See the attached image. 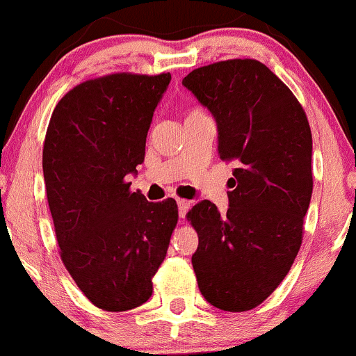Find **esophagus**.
<instances>
[{
  "label": "esophagus",
  "instance_id": "34e87169",
  "mask_svg": "<svg viewBox=\"0 0 356 356\" xmlns=\"http://www.w3.org/2000/svg\"><path fill=\"white\" fill-rule=\"evenodd\" d=\"M177 206H179V218H186L187 211H189L191 202L186 201V199H177Z\"/></svg>",
  "mask_w": 356,
  "mask_h": 356
}]
</instances>
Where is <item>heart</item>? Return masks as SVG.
<instances>
[{
    "mask_svg": "<svg viewBox=\"0 0 356 356\" xmlns=\"http://www.w3.org/2000/svg\"><path fill=\"white\" fill-rule=\"evenodd\" d=\"M195 112H201V110H197V108H194V110H192V112H191V113H195ZM191 113H189V115H191Z\"/></svg>",
    "mask_w": 356,
    "mask_h": 356,
    "instance_id": "b5f03b06",
    "label": "heart"
}]
</instances>
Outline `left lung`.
I'll return each instance as SVG.
<instances>
[{
  "instance_id": "left-lung-1",
  "label": "left lung",
  "mask_w": 356,
  "mask_h": 356,
  "mask_svg": "<svg viewBox=\"0 0 356 356\" xmlns=\"http://www.w3.org/2000/svg\"><path fill=\"white\" fill-rule=\"evenodd\" d=\"M182 85L218 124V152L236 161L229 209L201 201L187 212L199 246L192 268L207 303L248 312L291 269L313 192V138L293 92L251 58L192 70Z\"/></svg>"
}]
</instances>
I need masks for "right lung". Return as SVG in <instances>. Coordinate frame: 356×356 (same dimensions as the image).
Returning a JSON list of instances; mask_svg holds the SVG:
<instances>
[{"mask_svg":"<svg viewBox=\"0 0 356 356\" xmlns=\"http://www.w3.org/2000/svg\"><path fill=\"white\" fill-rule=\"evenodd\" d=\"M170 73H112L56 104L43 144L48 206L65 268L93 305L127 312L152 295L179 219L172 197L149 202L125 177L144 162Z\"/></svg>","mask_w":356,"mask_h":356,"instance_id":"obj_1","label":"right lung"}]
</instances>
